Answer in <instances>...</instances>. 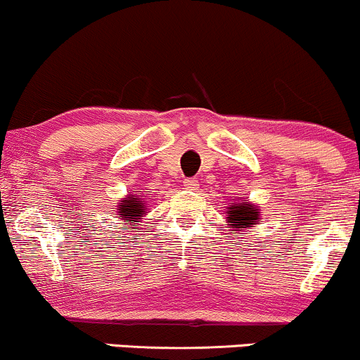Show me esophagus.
Returning <instances> with one entry per match:
<instances>
[{
    "mask_svg": "<svg viewBox=\"0 0 360 360\" xmlns=\"http://www.w3.org/2000/svg\"><path fill=\"white\" fill-rule=\"evenodd\" d=\"M184 186L188 189H198V181L196 179H193V177H188V179H184Z\"/></svg>",
    "mask_w": 360,
    "mask_h": 360,
    "instance_id": "esophagus-1",
    "label": "esophagus"
}]
</instances>
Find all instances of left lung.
<instances>
[{"label": "left lung", "instance_id": "left-lung-1", "mask_svg": "<svg viewBox=\"0 0 360 360\" xmlns=\"http://www.w3.org/2000/svg\"><path fill=\"white\" fill-rule=\"evenodd\" d=\"M229 229L230 232H237V230L249 229V226L255 225L259 218V210L257 206L249 203L247 200H243V203H233L229 206Z\"/></svg>", "mask_w": 360, "mask_h": 360}]
</instances>
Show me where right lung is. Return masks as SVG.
Segmentation results:
<instances>
[{
    "mask_svg": "<svg viewBox=\"0 0 360 360\" xmlns=\"http://www.w3.org/2000/svg\"><path fill=\"white\" fill-rule=\"evenodd\" d=\"M118 210L120 218H122V220H127L128 225H130V223L139 221L140 218L146 214V212H143V210H146V203H142L139 196H131L130 194L125 200H122V203L118 205Z\"/></svg>",
    "mask_w": 360,
    "mask_h": 360,
    "instance_id": "add662e5",
    "label": "right lung"
}]
</instances>
